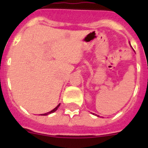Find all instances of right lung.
Returning <instances> with one entry per match:
<instances>
[{
  "label": "right lung",
  "mask_w": 148,
  "mask_h": 148,
  "mask_svg": "<svg viewBox=\"0 0 148 148\" xmlns=\"http://www.w3.org/2000/svg\"><path fill=\"white\" fill-rule=\"evenodd\" d=\"M60 104H58V106H57V107H56V108H55L54 109H53V110H51V111H49V112H48V113H44V114H40V115H41V116H47V115L50 114V113H54V112H56V111L57 110H58V108H59Z\"/></svg>",
  "instance_id": "obj_1"
}]
</instances>
